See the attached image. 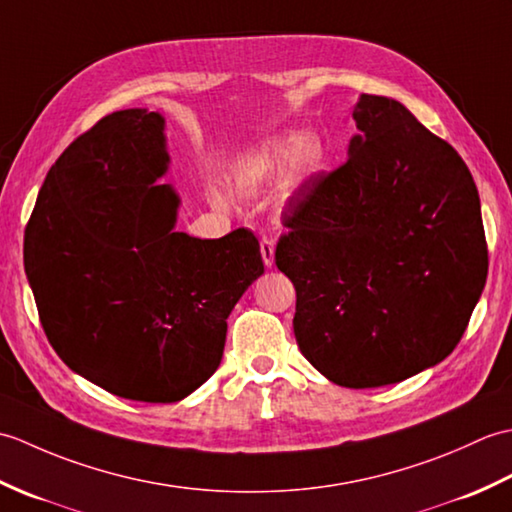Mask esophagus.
Here are the masks:
<instances>
[{"instance_id": "esophagus-1", "label": "esophagus", "mask_w": 512, "mask_h": 512, "mask_svg": "<svg viewBox=\"0 0 512 512\" xmlns=\"http://www.w3.org/2000/svg\"><path fill=\"white\" fill-rule=\"evenodd\" d=\"M259 248H262V259L266 266H273L275 264V242L270 237H262V242H259Z\"/></svg>"}]
</instances>
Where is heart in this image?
Here are the masks:
<instances>
[{
	"label": "heart",
	"instance_id": "1",
	"mask_svg": "<svg viewBox=\"0 0 512 512\" xmlns=\"http://www.w3.org/2000/svg\"><path fill=\"white\" fill-rule=\"evenodd\" d=\"M328 149L317 134H286L266 140L250 151L237 169L235 182L242 191H257L290 169L295 182L308 180L321 171Z\"/></svg>",
	"mask_w": 512,
	"mask_h": 512
}]
</instances>
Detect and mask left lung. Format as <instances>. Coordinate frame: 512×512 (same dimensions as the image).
<instances>
[{
    "mask_svg": "<svg viewBox=\"0 0 512 512\" xmlns=\"http://www.w3.org/2000/svg\"><path fill=\"white\" fill-rule=\"evenodd\" d=\"M350 156L292 195L275 264L297 290L301 354L352 389L447 358L480 299L488 248L469 167L405 105L363 94Z\"/></svg>",
    "mask_w": 512,
    "mask_h": 512,
    "instance_id": "obj_1",
    "label": "left lung"
}]
</instances>
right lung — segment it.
<instances>
[{
	"instance_id": "obj_1",
	"label": "right lung",
	"mask_w": 512,
	"mask_h": 512,
	"mask_svg": "<svg viewBox=\"0 0 512 512\" xmlns=\"http://www.w3.org/2000/svg\"><path fill=\"white\" fill-rule=\"evenodd\" d=\"M165 118L103 116L50 167L24 266L54 352L110 394L176 402L213 376L226 319L264 273L257 237L176 233Z\"/></svg>"
}]
</instances>
